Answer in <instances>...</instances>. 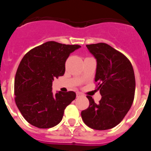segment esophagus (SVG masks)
Here are the masks:
<instances>
[{
  "label": "esophagus",
  "instance_id": "34e87169",
  "mask_svg": "<svg viewBox=\"0 0 151 151\" xmlns=\"http://www.w3.org/2000/svg\"><path fill=\"white\" fill-rule=\"evenodd\" d=\"M76 95H77V97H80V96H82V94H81L80 92H77Z\"/></svg>",
  "mask_w": 151,
  "mask_h": 151
}]
</instances>
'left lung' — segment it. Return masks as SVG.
<instances>
[{"label":"left lung","instance_id":"1","mask_svg":"<svg viewBox=\"0 0 151 151\" xmlns=\"http://www.w3.org/2000/svg\"><path fill=\"white\" fill-rule=\"evenodd\" d=\"M97 60L95 82L101 99L87 96L89 106L81 113L88 127L106 130L115 127L127 114L134 101L135 78L132 65L124 54L105 43L87 45Z\"/></svg>","mask_w":151,"mask_h":151}]
</instances>
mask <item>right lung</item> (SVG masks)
<instances>
[{"instance_id":"right-lung-1","label":"right lung","mask_w":151,"mask_h":151,"mask_svg":"<svg viewBox=\"0 0 151 151\" xmlns=\"http://www.w3.org/2000/svg\"><path fill=\"white\" fill-rule=\"evenodd\" d=\"M81 47L47 41L29 50L19 65L14 82L17 107L31 125L48 129L59 124L74 91L52 92L54 78L63 76L69 54Z\"/></svg>"}]
</instances>
